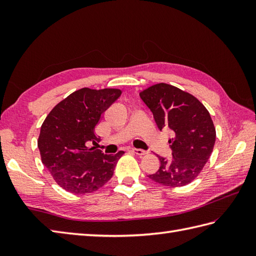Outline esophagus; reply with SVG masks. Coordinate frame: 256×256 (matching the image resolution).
Here are the masks:
<instances>
[{"instance_id": "1", "label": "esophagus", "mask_w": 256, "mask_h": 256, "mask_svg": "<svg viewBox=\"0 0 256 256\" xmlns=\"http://www.w3.org/2000/svg\"><path fill=\"white\" fill-rule=\"evenodd\" d=\"M131 152H133L134 154H136V155H138V156H143V155L148 154V152L143 150H140V148H132Z\"/></svg>"}]
</instances>
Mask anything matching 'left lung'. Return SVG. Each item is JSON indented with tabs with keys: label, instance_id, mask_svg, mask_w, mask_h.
<instances>
[{
	"label": "left lung",
	"instance_id": "left-lung-1",
	"mask_svg": "<svg viewBox=\"0 0 256 256\" xmlns=\"http://www.w3.org/2000/svg\"><path fill=\"white\" fill-rule=\"evenodd\" d=\"M140 96L160 131L170 128L174 132L172 157L158 156L160 170L150 179L168 187L186 186L197 178L214 150L216 128L210 113L197 98L167 84L152 86Z\"/></svg>",
	"mask_w": 256,
	"mask_h": 256
}]
</instances>
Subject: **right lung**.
Returning a JSON list of instances; mask_svg holds the SVG:
<instances>
[{"mask_svg": "<svg viewBox=\"0 0 256 256\" xmlns=\"http://www.w3.org/2000/svg\"><path fill=\"white\" fill-rule=\"evenodd\" d=\"M121 94L120 89H79L59 102L42 124L37 140L42 162L67 192L91 194L113 176L124 152L106 155L100 150L86 148V143L100 142L96 125Z\"/></svg>", "mask_w": 256, "mask_h": 256, "instance_id": "obj_1", "label": "right lung"}]
</instances>
